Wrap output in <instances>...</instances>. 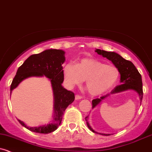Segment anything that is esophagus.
<instances>
[{
    "instance_id": "34e87169",
    "label": "esophagus",
    "mask_w": 152,
    "mask_h": 152,
    "mask_svg": "<svg viewBox=\"0 0 152 152\" xmlns=\"http://www.w3.org/2000/svg\"><path fill=\"white\" fill-rule=\"evenodd\" d=\"M81 98H82V96H81V95H76V96H75V99H76V100H79V99Z\"/></svg>"
}]
</instances>
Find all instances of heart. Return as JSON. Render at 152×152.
<instances>
[{"instance_id":"obj_1","label":"heart","mask_w":152,"mask_h":152,"mask_svg":"<svg viewBox=\"0 0 152 152\" xmlns=\"http://www.w3.org/2000/svg\"><path fill=\"white\" fill-rule=\"evenodd\" d=\"M64 77L69 86L79 85L86 80L89 94L99 95L109 90L117 82L119 72L116 67L95 59H82L77 64L64 65Z\"/></svg>"}]
</instances>
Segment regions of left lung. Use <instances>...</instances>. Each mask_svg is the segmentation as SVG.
I'll use <instances>...</instances> for the list:
<instances>
[{"mask_svg":"<svg viewBox=\"0 0 152 152\" xmlns=\"http://www.w3.org/2000/svg\"><path fill=\"white\" fill-rule=\"evenodd\" d=\"M95 52L98 55L103 56V57H106L108 60H111L114 65L116 66V68H118L119 73L121 74V79L120 81L122 84L116 86L115 88L111 91V94L117 93V92H122V91L127 90V89H134L136 91L140 96V102L142 101L143 99V84H142V79L141 75L138 72L137 68H135V65L131 61L125 60L122 56H120L119 54L116 53L114 52H106V51L101 50V49H96ZM109 94L100 97V98H96L92 100V108H95L101 102L103 99L108 97ZM87 116L85 117L86 123L88 127V128L92 132H95V131L92 129V127L89 126L88 122H87ZM103 135H109L107 134H102Z\"/></svg>","mask_w":152,"mask_h":152,"instance_id":"1","label":"left lung"}]
</instances>
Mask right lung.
I'll list each match as a JSON object with an SVG mask.
<instances>
[{
  "instance_id": "add662e5",
  "label": "right lung",
  "mask_w": 152,
  "mask_h": 152,
  "mask_svg": "<svg viewBox=\"0 0 152 152\" xmlns=\"http://www.w3.org/2000/svg\"><path fill=\"white\" fill-rule=\"evenodd\" d=\"M65 52L60 49H47L39 54L30 56L18 68L13 79L10 91L15 89L24 79L30 76H45L50 79L55 96V117L52 123L38 127H29L18 119L19 122L32 132L47 134L54 132L60 125L67 107L75 99L74 93L62 86L64 80L63 68Z\"/></svg>"
}]
</instances>
